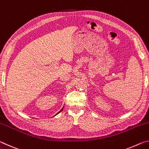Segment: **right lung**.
<instances>
[{"instance_id":"add662e5","label":"right lung","mask_w":149,"mask_h":149,"mask_svg":"<svg viewBox=\"0 0 149 149\" xmlns=\"http://www.w3.org/2000/svg\"><path fill=\"white\" fill-rule=\"evenodd\" d=\"M62 110H63V108H62V110H60V112H58V113H60V112H61V111H62Z\"/></svg>"}]
</instances>
